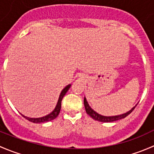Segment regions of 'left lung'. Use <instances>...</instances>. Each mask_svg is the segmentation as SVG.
<instances>
[{"instance_id": "obj_1", "label": "left lung", "mask_w": 154, "mask_h": 154, "mask_svg": "<svg viewBox=\"0 0 154 154\" xmlns=\"http://www.w3.org/2000/svg\"><path fill=\"white\" fill-rule=\"evenodd\" d=\"M84 106H85V109H86V112L88 116H91L92 119H94V120H97L98 122H116V121L120 120V119H125V117H127L128 115H130L132 112L133 111V109H135L134 106L132 109H130V111L127 112L125 113V114L120 115V116H100V114L97 113L96 112H94L91 107L89 106L88 105V102L86 101V99L84 97Z\"/></svg>"}]
</instances>
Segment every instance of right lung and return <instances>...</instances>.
<instances>
[{
  "mask_svg": "<svg viewBox=\"0 0 154 154\" xmlns=\"http://www.w3.org/2000/svg\"><path fill=\"white\" fill-rule=\"evenodd\" d=\"M70 86L71 85H68L62 91L61 94H60V97H59V100L57 102V105L56 106L55 109L51 113H50L49 115L48 116H45V117H42V118H38V119H31V118H27L26 116H24L23 115L21 116H23L24 118H25L26 119L29 121V122H32V123H44V122H50V121H52L54 119H55L58 116V115L60 114V109H61V103H62V100H63V97L65 96V94H66V92L68 91V90L69 89Z\"/></svg>",
  "mask_w": 154,
  "mask_h": 154,
  "instance_id": "1",
  "label": "right lung"
}]
</instances>
